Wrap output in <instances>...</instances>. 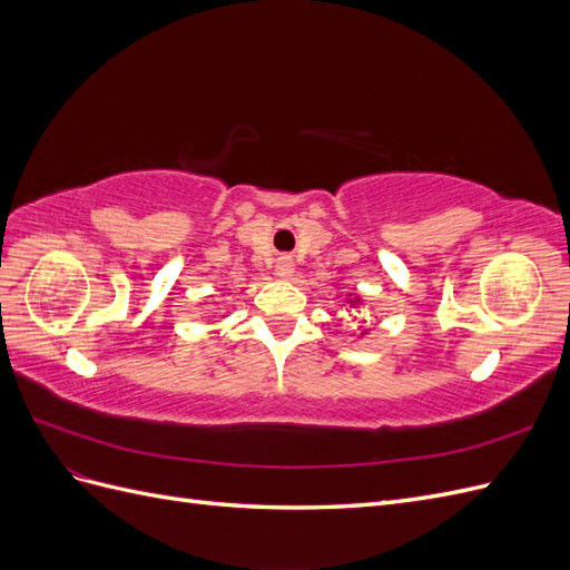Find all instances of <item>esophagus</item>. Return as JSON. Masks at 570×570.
<instances>
[{
  "label": "esophagus",
  "mask_w": 570,
  "mask_h": 570,
  "mask_svg": "<svg viewBox=\"0 0 570 570\" xmlns=\"http://www.w3.org/2000/svg\"><path fill=\"white\" fill-rule=\"evenodd\" d=\"M275 273H278L281 278H289V275L295 273V262H292L287 254L278 256V258H275Z\"/></svg>",
  "instance_id": "34e87169"
}]
</instances>
